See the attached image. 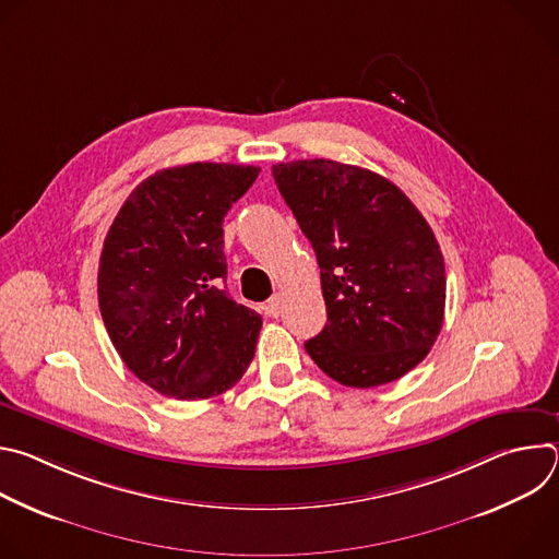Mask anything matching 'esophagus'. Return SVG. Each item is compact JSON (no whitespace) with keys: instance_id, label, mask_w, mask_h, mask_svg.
<instances>
[{"instance_id":"1","label":"esophagus","mask_w":559,"mask_h":559,"mask_svg":"<svg viewBox=\"0 0 559 559\" xmlns=\"http://www.w3.org/2000/svg\"><path fill=\"white\" fill-rule=\"evenodd\" d=\"M281 302H283V300H281L278 294L272 296V298L265 302V307H263L265 313H267V316H278V313H281Z\"/></svg>"}]
</instances>
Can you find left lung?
I'll return each instance as SVG.
<instances>
[{
	"label": "left lung",
	"mask_w": 559,
	"mask_h": 559,
	"mask_svg": "<svg viewBox=\"0 0 559 559\" xmlns=\"http://www.w3.org/2000/svg\"><path fill=\"white\" fill-rule=\"evenodd\" d=\"M272 175L321 267L328 325L307 354L347 386L403 378L444 321V259L429 223L405 192L358 166L305 158Z\"/></svg>",
	"instance_id": "1"
}]
</instances>
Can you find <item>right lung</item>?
<instances>
[{"instance_id": "obj_1", "label": "right lung", "mask_w": 559, "mask_h": 559, "mask_svg": "<svg viewBox=\"0 0 559 559\" xmlns=\"http://www.w3.org/2000/svg\"><path fill=\"white\" fill-rule=\"evenodd\" d=\"M261 168L188 164L139 183L99 259V309L126 367L177 401H205L241 380L263 318L223 287V218Z\"/></svg>"}]
</instances>
